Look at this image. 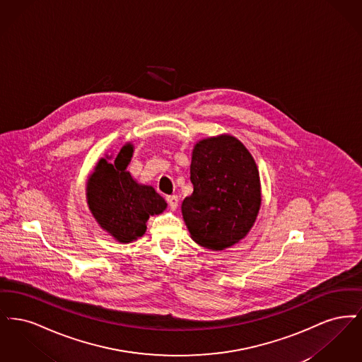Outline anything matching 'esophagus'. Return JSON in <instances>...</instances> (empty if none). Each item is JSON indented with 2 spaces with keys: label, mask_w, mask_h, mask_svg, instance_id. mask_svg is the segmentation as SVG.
Wrapping results in <instances>:
<instances>
[{
  "label": "esophagus",
  "mask_w": 362,
  "mask_h": 362,
  "mask_svg": "<svg viewBox=\"0 0 362 362\" xmlns=\"http://www.w3.org/2000/svg\"><path fill=\"white\" fill-rule=\"evenodd\" d=\"M167 202H168V206L171 210H176L177 204H179V198L176 195H170V197H167Z\"/></svg>",
  "instance_id": "1"
}]
</instances>
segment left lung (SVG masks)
<instances>
[{
	"mask_svg": "<svg viewBox=\"0 0 362 362\" xmlns=\"http://www.w3.org/2000/svg\"><path fill=\"white\" fill-rule=\"evenodd\" d=\"M194 191L182 204L191 239L211 251L243 240L262 204L258 167L244 144L230 134L198 141L189 164Z\"/></svg>",
	"mask_w": 362,
	"mask_h": 362,
	"instance_id": "left-lung-1",
	"label": "left lung"
}]
</instances>
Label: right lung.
Here are the masks:
<instances>
[{"label": "right lung", "mask_w": 362, "mask_h": 362, "mask_svg": "<svg viewBox=\"0 0 362 362\" xmlns=\"http://www.w3.org/2000/svg\"><path fill=\"white\" fill-rule=\"evenodd\" d=\"M134 153L132 142L118 155L100 158L86 180V204L99 226L123 244L146 232L151 216L165 210L167 202L152 186L141 185L127 171ZM114 158L112 162L107 160Z\"/></svg>", "instance_id": "1"}]
</instances>
